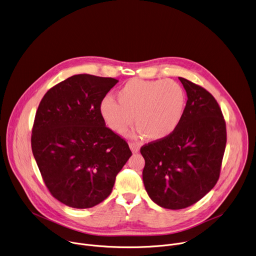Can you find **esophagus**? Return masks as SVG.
I'll list each match as a JSON object with an SVG mask.
<instances>
[{"instance_id":"34e87169","label":"esophagus","mask_w":256,"mask_h":256,"mask_svg":"<svg viewBox=\"0 0 256 256\" xmlns=\"http://www.w3.org/2000/svg\"><path fill=\"white\" fill-rule=\"evenodd\" d=\"M130 150L132 152V154H138V152H140V146L138 144H136V142H130Z\"/></svg>"}]
</instances>
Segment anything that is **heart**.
Here are the masks:
<instances>
[{
    "instance_id": "1",
    "label": "heart",
    "mask_w": 256,
    "mask_h": 256,
    "mask_svg": "<svg viewBox=\"0 0 256 256\" xmlns=\"http://www.w3.org/2000/svg\"><path fill=\"white\" fill-rule=\"evenodd\" d=\"M116 98L118 102L106 96L100 104L108 128L122 134L134 118L136 136H146L152 142L170 136L180 124L186 106L184 90L172 80L132 78L118 90Z\"/></svg>"
}]
</instances>
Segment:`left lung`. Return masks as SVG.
Instances as JSON below:
<instances>
[{
    "mask_svg": "<svg viewBox=\"0 0 256 256\" xmlns=\"http://www.w3.org/2000/svg\"><path fill=\"white\" fill-rule=\"evenodd\" d=\"M178 78L188 96L180 124L168 138L140 148L148 196L174 210L192 206L214 188L226 144V122L216 98L204 88Z\"/></svg>",
    "mask_w": 256,
    "mask_h": 256,
    "instance_id": "8db88e82",
    "label": "left lung"
}]
</instances>
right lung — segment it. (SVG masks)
I'll return each mask as SVG.
<instances>
[{
  "label": "right lung",
  "mask_w": 256,
  "mask_h": 256,
  "mask_svg": "<svg viewBox=\"0 0 256 256\" xmlns=\"http://www.w3.org/2000/svg\"><path fill=\"white\" fill-rule=\"evenodd\" d=\"M118 82L76 74L48 90L38 104L32 154L52 196L70 208H90L104 202L132 156L100 112V102Z\"/></svg>",
  "instance_id": "1"
}]
</instances>
